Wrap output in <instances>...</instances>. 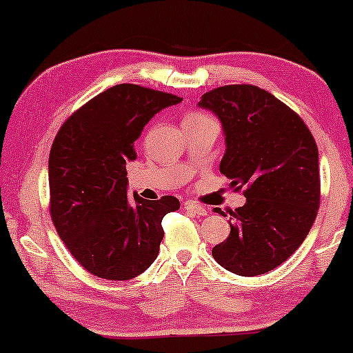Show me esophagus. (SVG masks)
I'll return each mask as SVG.
<instances>
[{"label": "esophagus", "mask_w": 353, "mask_h": 353, "mask_svg": "<svg viewBox=\"0 0 353 353\" xmlns=\"http://www.w3.org/2000/svg\"><path fill=\"white\" fill-rule=\"evenodd\" d=\"M185 210L192 212V214H196V215H199V216H204V215L209 214V210H207L205 207H202V205L196 204V202H191V201L185 202Z\"/></svg>", "instance_id": "1"}]
</instances>
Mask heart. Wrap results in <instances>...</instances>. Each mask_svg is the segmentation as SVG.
I'll use <instances>...</instances> for the list:
<instances>
[{"instance_id": "b5f03b06", "label": "heart", "mask_w": 353, "mask_h": 353, "mask_svg": "<svg viewBox=\"0 0 353 353\" xmlns=\"http://www.w3.org/2000/svg\"><path fill=\"white\" fill-rule=\"evenodd\" d=\"M191 119H204V115H201V114H191V115H188V117H186L185 120H191Z\"/></svg>"}]
</instances>
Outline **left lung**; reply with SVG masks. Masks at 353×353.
Instances as JSON below:
<instances>
[{
  "instance_id": "obj_1",
  "label": "left lung",
  "mask_w": 353,
  "mask_h": 353,
  "mask_svg": "<svg viewBox=\"0 0 353 353\" xmlns=\"http://www.w3.org/2000/svg\"><path fill=\"white\" fill-rule=\"evenodd\" d=\"M197 105L214 112L223 128L220 172L236 190L245 188V204L230 212V236L212 255L241 276L267 273L296 252L315 221V139L292 109L259 86H220L202 94Z\"/></svg>"
}]
</instances>
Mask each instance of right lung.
I'll return each instance as SVG.
<instances>
[{
  "label": "right lung",
  "instance_id": "add662e5",
  "mask_svg": "<svg viewBox=\"0 0 353 353\" xmlns=\"http://www.w3.org/2000/svg\"><path fill=\"white\" fill-rule=\"evenodd\" d=\"M175 94L122 83L94 96L56 134L48 176L57 234L94 276L125 281L151 267L163 238L162 219L180 209L163 196L127 197V162L157 112L181 103Z\"/></svg>",
  "mask_w": 353,
  "mask_h": 353
}]
</instances>
